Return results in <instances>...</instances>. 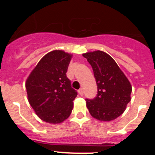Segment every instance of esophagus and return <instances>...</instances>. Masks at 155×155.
<instances>
[{
	"mask_svg": "<svg viewBox=\"0 0 155 155\" xmlns=\"http://www.w3.org/2000/svg\"><path fill=\"white\" fill-rule=\"evenodd\" d=\"M78 93L80 95H83V94H84V90H83V88H80V89L78 90Z\"/></svg>",
	"mask_w": 155,
	"mask_h": 155,
	"instance_id": "1",
	"label": "esophagus"
}]
</instances>
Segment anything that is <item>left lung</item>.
I'll list each match as a JSON object with an SVG mask.
<instances>
[{"instance_id":"1","label":"left lung","mask_w":155,"mask_h":155,"mask_svg":"<svg viewBox=\"0 0 155 155\" xmlns=\"http://www.w3.org/2000/svg\"><path fill=\"white\" fill-rule=\"evenodd\" d=\"M83 57L91 64L98 86L96 97L85 99L90 114L100 121L115 120L130 101V83L116 61L105 52L84 53Z\"/></svg>"}]
</instances>
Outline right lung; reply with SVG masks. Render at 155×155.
<instances>
[{
    "label": "right lung",
    "mask_w": 155,
    "mask_h": 155,
    "mask_svg": "<svg viewBox=\"0 0 155 155\" xmlns=\"http://www.w3.org/2000/svg\"><path fill=\"white\" fill-rule=\"evenodd\" d=\"M71 59L69 53L53 50L41 59L26 81L28 102L46 123H62L73 109L78 92L66 74Z\"/></svg>",
    "instance_id": "right-lung-1"
}]
</instances>
